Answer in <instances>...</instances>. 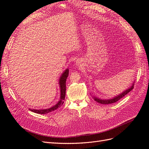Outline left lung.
I'll list each match as a JSON object with an SVG mask.
<instances>
[{"label": "left lung", "mask_w": 149, "mask_h": 149, "mask_svg": "<svg viewBox=\"0 0 149 149\" xmlns=\"http://www.w3.org/2000/svg\"><path fill=\"white\" fill-rule=\"evenodd\" d=\"M134 88V84L130 88H129L127 90H126L125 91H124V92H122L121 94L118 95L116 97H115L114 98L111 99H108V100H102V99H100L97 98V97H93V99L94 100L97 102L98 103L102 104H113L116 102L118 100H119L120 99H122L123 97H124L125 95H127V93H128L129 92H130L132 89Z\"/></svg>", "instance_id": "1"}]
</instances>
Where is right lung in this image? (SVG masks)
<instances>
[{
	"label": "right lung",
	"instance_id": "1",
	"mask_svg": "<svg viewBox=\"0 0 149 149\" xmlns=\"http://www.w3.org/2000/svg\"><path fill=\"white\" fill-rule=\"evenodd\" d=\"M69 69H66L65 72L62 74V76L59 80V85H60V88H61V99L58 102V103L56 105L53 106V107H50L47 109H44V110H36V109H30L32 112H33L37 113H40V114H45L51 112H53L54 110H57V109L60 108L61 105L63 104V101L65 100V91H66V80L67 78L69 75Z\"/></svg>",
	"mask_w": 149,
	"mask_h": 149
}]
</instances>
